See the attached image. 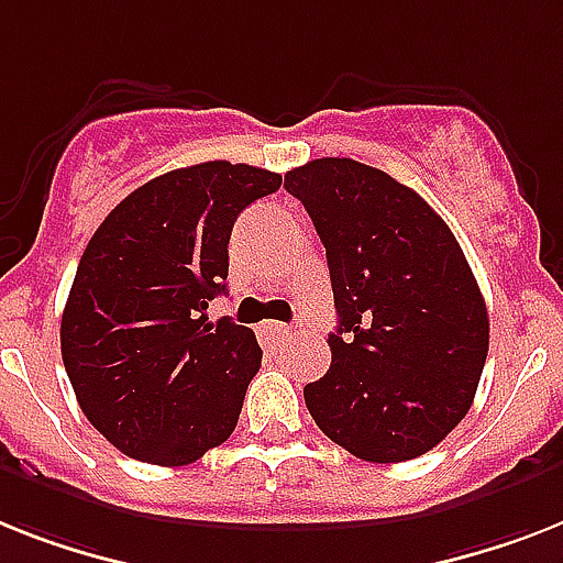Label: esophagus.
<instances>
[{
  "label": "esophagus",
  "instance_id": "esophagus-1",
  "mask_svg": "<svg viewBox=\"0 0 563 563\" xmlns=\"http://www.w3.org/2000/svg\"><path fill=\"white\" fill-rule=\"evenodd\" d=\"M258 333H262V339L267 342V345H285L287 339L292 336V331L287 328V324L282 322H262V328H258Z\"/></svg>",
  "mask_w": 563,
  "mask_h": 563
}]
</instances>
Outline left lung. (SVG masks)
<instances>
[{
	"label": "left lung",
	"instance_id": "left-lung-1",
	"mask_svg": "<svg viewBox=\"0 0 563 563\" xmlns=\"http://www.w3.org/2000/svg\"><path fill=\"white\" fill-rule=\"evenodd\" d=\"M331 271V368L305 385L316 426L368 463L431 452L472 408L489 354L481 287L443 218L415 189L351 157L285 175Z\"/></svg>",
	"mask_w": 563,
	"mask_h": 563
}]
</instances>
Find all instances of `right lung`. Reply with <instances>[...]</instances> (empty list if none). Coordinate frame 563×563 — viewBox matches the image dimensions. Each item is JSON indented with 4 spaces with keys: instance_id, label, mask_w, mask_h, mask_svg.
Wrapping results in <instances>:
<instances>
[{
    "instance_id": "1",
    "label": "right lung",
    "mask_w": 563,
    "mask_h": 563,
    "mask_svg": "<svg viewBox=\"0 0 563 563\" xmlns=\"http://www.w3.org/2000/svg\"><path fill=\"white\" fill-rule=\"evenodd\" d=\"M278 187L276 172L230 161L172 169L88 241L59 345L82 415L129 457L189 466L235 431L262 347L207 308L227 290L235 218Z\"/></svg>"
}]
</instances>
